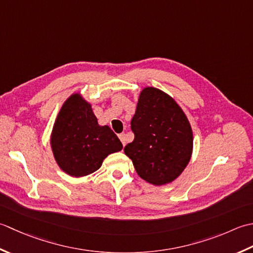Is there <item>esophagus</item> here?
Wrapping results in <instances>:
<instances>
[{
  "instance_id": "esophagus-1",
  "label": "esophagus",
  "mask_w": 253,
  "mask_h": 253,
  "mask_svg": "<svg viewBox=\"0 0 253 253\" xmlns=\"http://www.w3.org/2000/svg\"><path fill=\"white\" fill-rule=\"evenodd\" d=\"M119 138H120V141L122 142V144H123V146H126V134H125V133H121V134H119Z\"/></svg>"
}]
</instances>
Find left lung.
<instances>
[{"instance_id": "1", "label": "left lung", "mask_w": 253, "mask_h": 253, "mask_svg": "<svg viewBox=\"0 0 253 253\" xmlns=\"http://www.w3.org/2000/svg\"><path fill=\"white\" fill-rule=\"evenodd\" d=\"M131 128L135 136L125 154L138 176L154 185L174 181L193 152L192 127L178 102L155 87H144Z\"/></svg>"}]
</instances>
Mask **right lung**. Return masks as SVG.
<instances>
[{"label": "right lung", "mask_w": 253, "mask_h": 253, "mask_svg": "<svg viewBox=\"0 0 253 253\" xmlns=\"http://www.w3.org/2000/svg\"><path fill=\"white\" fill-rule=\"evenodd\" d=\"M50 145L58 166L71 177H85L100 168L104 159L123 148L108 126H100L91 104L74 92L55 118Z\"/></svg>", "instance_id": "right-lung-1"}]
</instances>
